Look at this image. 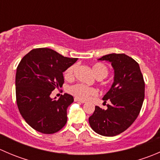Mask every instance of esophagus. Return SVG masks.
<instances>
[{
  "mask_svg": "<svg viewBox=\"0 0 160 160\" xmlns=\"http://www.w3.org/2000/svg\"><path fill=\"white\" fill-rule=\"evenodd\" d=\"M74 101H77V102H80V103H85L84 101H83V100H80V99H79V98H74Z\"/></svg>",
  "mask_w": 160,
  "mask_h": 160,
  "instance_id": "obj_1",
  "label": "esophagus"
}]
</instances>
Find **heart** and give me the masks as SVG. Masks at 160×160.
I'll use <instances>...</instances> for the list:
<instances>
[{
    "mask_svg": "<svg viewBox=\"0 0 160 160\" xmlns=\"http://www.w3.org/2000/svg\"><path fill=\"white\" fill-rule=\"evenodd\" d=\"M75 69V65H72L69 67L64 72L65 79L70 80V79L72 78ZM92 70H93V73L96 76L97 78L99 79V80L105 78L108 74V67L104 63H101V62H96V63L93 64L92 66ZM68 91L71 94L80 100H87L88 98H91V97L96 96L97 93H98V91L95 88L85 86L82 83H77V84L72 85L69 88Z\"/></svg>",
    "mask_w": 160,
    "mask_h": 160,
    "instance_id": "obj_1",
    "label": "heart"
}]
</instances>
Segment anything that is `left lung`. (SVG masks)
Here are the masks:
<instances>
[{
  "instance_id": "8db88e82",
  "label": "left lung",
  "mask_w": 160,
  "mask_h": 160,
  "mask_svg": "<svg viewBox=\"0 0 160 160\" xmlns=\"http://www.w3.org/2000/svg\"><path fill=\"white\" fill-rule=\"evenodd\" d=\"M98 60L111 62L114 83L104 95L107 108L95 107L89 118L91 128L104 136H114L132 125L141 111L145 98V82L138 62L124 53L105 55Z\"/></svg>"
}]
</instances>
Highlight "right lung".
<instances>
[{
	"mask_svg": "<svg viewBox=\"0 0 160 160\" xmlns=\"http://www.w3.org/2000/svg\"><path fill=\"white\" fill-rule=\"evenodd\" d=\"M77 59L64 57L48 48H38L31 50L19 62L15 77L16 101L22 118L32 128L53 134L65 126L67 109L73 98L64 93L56 100L50 94L62 86V72Z\"/></svg>",
	"mask_w": 160,
	"mask_h": 160,
	"instance_id": "obj_1",
	"label": "right lung"
}]
</instances>
